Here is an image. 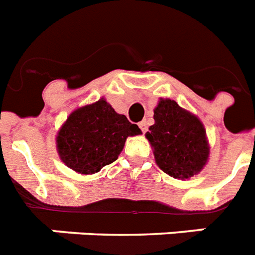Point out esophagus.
I'll return each instance as SVG.
<instances>
[{
	"instance_id": "34e87169",
	"label": "esophagus",
	"mask_w": 255,
	"mask_h": 255,
	"mask_svg": "<svg viewBox=\"0 0 255 255\" xmlns=\"http://www.w3.org/2000/svg\"><path fill=\"white\" fill-rule=\"evenodd\" d=\"M138 127L141 128V131L144 132V133H145V132H146V129H148V123H146V121H142V122H140V123H138Z\"/></svg>"
}]
</instances>
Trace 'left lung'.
<instances>
[{
	"mask_svg": "<svg viewBox=\"0 0 255 255\" xmlns=\"http://www.w3.org/2000/svg\"><path fill=\"white\" fill-rule=\"evenodd\" d=\"M153 118L154 124L145 136L161 170L178 179L200 173L208 161L210 145L198 117L175 101L160 99Z\"/></svg>",
	"mask_w": 255,
	"mask_h": 255,
	"instance_id": "1",
	"label": "left lung"
}]
</instances>
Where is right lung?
Returning <instances> with one entry per match:
<instances>
[{
	"mask_svg": "<svg viewBox=\"0 0 255 255\" xmlns=\"http://www.w3.org/2000/svg\"><path fill=\"white\" fill-rule=\"evenodd\" d=\"M140 133L136 124L102 98L70 114L56 136V148L72 170L94 174L117 160L128 136Z\"/></svg>",
	"mask_w": 255,
	"mask_h": 255,
	"instance_id": "add662e5",
	"label": "right lung"
}]
</instances>
